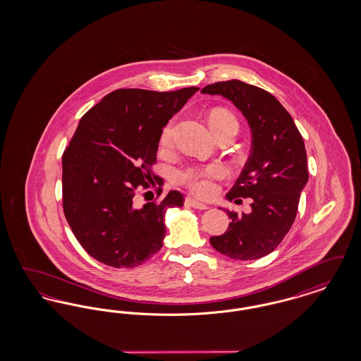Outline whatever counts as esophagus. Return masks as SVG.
I'll return each instance as SVG.
<instances>
[{
  "instance_id": "obj_1",
  "label": "esophagus",
  "mask_w": 361,
  "mask_h": 361,
  "mask_svg": "<svg viewBox=\"0 0 361 361\" xmlns=\"http://www.w3.org/2000/svg\"><path fill=\"white\" fill-rule=\"evenodd\" d=\"M185 204L189 207H193V208H197V209H207V208H208L206 203L199 202V200H196V199H193V197H187V199H185Z\"/></svg>"
}]
</instances>
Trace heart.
Listing matches in <instances>:
<instances>
[{"label":"heart","mask_w":361,"mask_h":361,"mask_svg":"<svg viewBox=\"0 0 361 361\" xmlns=\"http://www.w3.org/2000/svg\"><path fill=\"white\" fill-rule=\"evenodd\" d=\"M208 121L215 135L230 128L238 130V121L235 119V116L222 108H216L211 111ZM173 137H174V121H169L161 130V135H159L161 147L162 149L171 147ZM224 174H226V169L221 164L190 165V166H185L184 169L177 171L174 174V180L177 184L187 187L199 196H209L216 189V184H215L216 180L224 177Z\"/></svg>","instance_id":"1"}]
</instances>
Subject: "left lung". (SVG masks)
Instances as JSON below:
<instances>
[{
	"label": "left lung",
	"mask_w": 361,
	"mask_h": 361,
	"mask_svg": "<svg viewBox=\"0 0 361 361\" xmlns=\"http://www.w3.org/2000/svg\"><path fill=\"white\" fill-rule=\"evenodd\" d=\"M202 93L234 104L252 130V150L228 200L252 197V212H228L231 224L209 238L214 249L234 259H257L274 252L296 218L309 180L305 142L287 109L269 92L240 80L215 82Z\"/></svg>",
	"instance_id": "obj_1"
}]
</instances>
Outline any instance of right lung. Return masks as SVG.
I'll use <instances>...</instances> for the list:
<instances>
[{"label":"right lung","mask_w":361,"mask_h":361,"mask_svg":"<svg viewBox=\"0 0 361 361\" xmlns=\"http://www.w3.org/2000/svg\"><path fill=\"white\" fill-rule=\"evenodd\" d=\"M199 90L118 89L81 118L62 155V206L73 234L86 253L114 268H134L162 247L168 208L184 196L171 190L142 208L137 189L157 174L162 127Z\"/></svg>","instance_id":"add662e5"}]
</instances>
